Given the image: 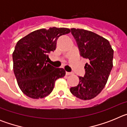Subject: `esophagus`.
<instances>
[{"label":"esophagus","instance_id":"1","mask_svg":"<svg viewBox=\"0 0 127 127\" xmlns=\"http://www.w3.org/2000/svg\"><path fill=\"white\" fill-rule=\"evenodd\" d=\"M72 72H66V75L67 76H69V75H72Z\"/></svg>","mask_w":127,"mask_h":127}]
</instances>
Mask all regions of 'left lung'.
Instances as JSON below:
<instances>
[{"mask_svg": "<svg viewBox=\"0 0 127 127\" xmlns=\"http://www.w3.org/2000/svg\"><path fill=\"white\" fill-rule=\"evenodd\" d=\"M80 55L89 60L85 74L79 77V84L70 88L72 95L82 100L94 98L101 92L113 68L114 51L107 39L91 31L71 29Z\"/></svg>", "mask_w": 127, "mask_h": 127, "instance_id": "1", "label": "left lung"}]
</instances>
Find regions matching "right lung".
<instances>
[{"mask_svg":"<svg viewBox=\"0 0 127 127\" xmlns=\"http://www.w3.org/2000/svg\"><path fill=\"white\" fill-rule=\"evenodd\" d=\"M70 32L67 28L42 29L18 41L13 53V70L25 95L36 99L46 97L53 90L55 81L65 75L64 69L48 64V53L55 50L59 37Z\"/></svg>","mask_w":127,"mask_h":127,"instance_id":"right-lung-1","label":"right lung"}]
</instances>
